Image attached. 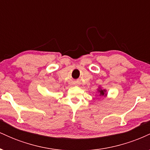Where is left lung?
Here are the masks:
<instances>
[{
  "mask_svg": "<svg viewBox=\"0 0 150 150\" xmlns=\"http://www.w3.org/2000/svg\"><path fill=\"white\" fill-rule=\"evenodd\" d=\"M98 92H99V96H101V97H103V96H106L107 95V94L106 93V89H102L101 88H99L98 89Z\"/></svg>",
  "mask_w": 150,
  "mask_h": 150,
  "instance_id": "left-lung-1",
  "label": "left lung"
}]
</instances>
